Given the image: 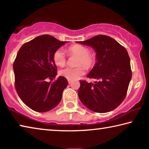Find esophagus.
I'll return each instance as SVG.
<instances>
[{
  "instance_id": "1",
  "label": "esophagus",
  "mask_w": 149,
  "mask_h": 149,
  "mask_svg": "<svg viewBox=\"0 0 149 149\" xmlns=\"http://www.w3.org/2000/svg\"><path fill=\"white\" fill-rule=\"evenodd\" d=\"M72 80H70V79H68V83H69V84H70V83H71V82H72Z\"/></svg>"
}]
</instances>
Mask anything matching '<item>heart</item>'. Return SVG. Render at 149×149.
<instances>
[{"label": "heart", "instance_id": "heart-1", "mask_svg": "<svg viewBox=\"0 0 149 149\" xmlns=\"http://www.w3.org/2000/svg\"><path fill=\"white\" fill-rule=\"evenodd\" d=\"M67 51L70 56H77L75 63L77 67H66L61 70L60 74L67 79L76 80L79 79L85 72L84 65L86 68H90L95 65L96 63L95 54L89 51V49L85 46L73 45L68 47ZM67 57L63 49H58L54 52L53 61L56 65L63 67L67 63Z\"/></svg>", "mask_w": 149, "mask_h": 149}]
</instances>
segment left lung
Listing matches in <instances>:
<instances>
[{"label":"left lung","mask_w":149,"mask_h":149,"mask_svg":"<svg viewBox=\"0 0 149 149\" xmlns=\"http://www.w3.org/2000/svg\"><path fill=\"white\" fill-rule=\"evenodd\" d=\"M77 42L90 46L95 51L97 63L87 77L98 80L95 83L80 81L78 91L80 100L96 113L113 111L125 98L132 77L127 50L106 35H97Z\"/></svg>","instance_id":"1"}]
</instances>
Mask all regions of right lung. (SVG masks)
Here are the masks:
<instances>
[{
	"mask_svg": "<svg viewBox=\"0 0 149 149\" xmlns=\"http://www.w3.org/2000/svg\"><path fill=\"white\" fill-rule=\"evenodd\" d=\"M67 42L48 35L37 36L24 43L13 64L15 88L22 101L33 111H51L61 102L67 79L59 77L55 81L56 66L53 54Z\"/></svg>",
	"mask_w": 149,
	"mask_h": 149,
	"instance_id": "add662e5",
	"label": "right lung"
}]
</instances>
